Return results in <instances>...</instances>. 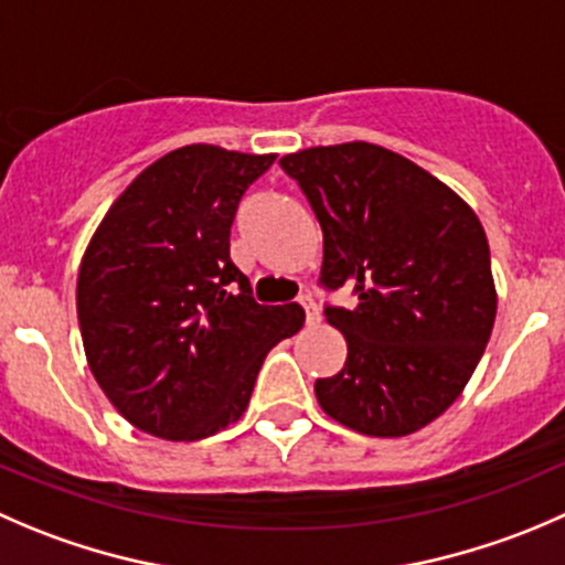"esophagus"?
Here are the masks:
<instances>
[{"label":"esophagus","mask_w":565,"mask_h":565,"mask_svg":"<svg viewBox=\"0 0 565 565\" xmlns=\"http://www.w3.org/2000/svg\"><path fill=\"white\" fill-rule=\"evenodd\" d=\"M300 306H303V311H306V326H315V322H320V309H317V303L309 298V295H303V298H300Z\"/></svg>","instance_id":"34e87169"}]
</instances>
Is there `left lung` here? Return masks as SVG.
I'll return each instance as SVG.
<instances>
[{
  "mask_svg": "<svg viewBox=\"0 0 565 565\" xmlns=\"http://www.w3.org/2000/svg\"><path fill=\"white\" fill-rule=\"evenodd\" d=\"M322 228L320 287L348 361L315 383L322 411L364 436H408L472 377L497 317L489 239L450 188L394 151L342 143L281 157Z\"/></svg>",
  "mask_w": 565,
  "mask_h": 565,
  "instance_id": "8db88e82",
  "label": "left lung"
}]
</instances>
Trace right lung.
<instances>
[{
  "label": "right lung",
  "mask_w": 565,
  "mask_h": 565,
  "mask_svg": "<svg viewBox=\"0 0 565 565\" xmlns=\"http://www.w3.org/2000/svg\"><path fill=\"white\" fill-rule=\"evenodd\" d=\"M273 162L217 146L171 151L87 245L76 281L87 364L146 434L195 441L237 422L265 355L303 326L298 303H256L228 256L239 201Z\"/></svg>",
  "instance_id": "1"
}]
</instances>
